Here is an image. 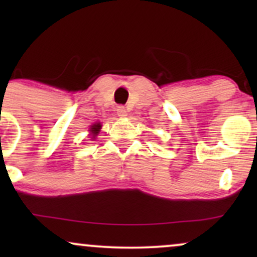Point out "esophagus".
<instances>
[{
  "instance_id": "esophagus-1",
  "label": "esophagus",
  "mask_w": 257,
  "mask_h": 257,
  "mask_svg": "<svg viewBox=\"0 0 257 257\" xmlns=\"http://www.w3.org/2000/svg\"><path fill=\"white\" fill-rule=\"evenodd\" d=\"M117 114H118L119 117L126 116V110H125L124 106H118V107H117Z\"/></svg>"
}]
</instances>
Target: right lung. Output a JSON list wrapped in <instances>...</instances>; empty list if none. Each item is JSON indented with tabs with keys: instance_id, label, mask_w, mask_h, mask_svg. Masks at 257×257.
Segmentation results:
<instances>
[{
	"instance_id": "1",
	"label": "right lung",
	"mask_w": 257,
	"mask_h": 257,
	"mask_svg": "<svg viewBox=\"0 0 257 257\" xmlns=\"http://www.w3.org/2000/svg\"><path fill=\"white\" fill-rule=\"evenodd\" d=\"M100 129H101V124L100 123H95V124H93L90 126V133H91V137L95 138L96 135H98V133L100 132Z\"/></svg>"
}]
</instances>
